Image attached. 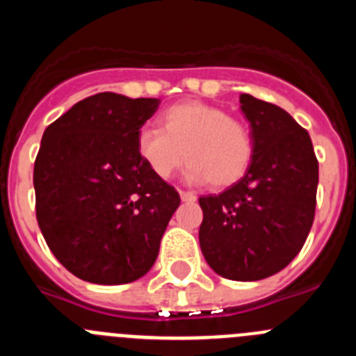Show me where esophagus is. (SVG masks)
<instances>
[{
    "label": "esophagus",
    "mask_w": 356,
    "mask_h": 356,
    "mask_svg": "<svg viewBox=\"0 0 356 356\" xmlns=\"http://www.w3.org/2000/svg\"><path fill=\"white\" fill-rule=\"evenodd\" d=\"M180 197L181 201H188V203H191V201H196V194L191 193V191H180Z\"/></svg>",
    "instance_id": "34e87169"
}]
</instances>
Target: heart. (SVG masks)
Instances as JSON below:
<instances>
[{"label":"heart","mask_w":356,"mask_h":356,"mask_svg":"<svg viewBox=\"0 0 356 356\" xmlns=\"http://www.w3.org/2000/svg\"><path fill=\"white\" fill-rule=\"evenodd\" d=\"M159 124L140 128L137 153L160 180L171 178L187 159L188 181L225 188L242 180L253 162L251 128L221 106L176 103L160 114Z\"/></svg>","instance_id":"b5f03b06"}]
</instances>
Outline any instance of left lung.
Returning a JSON list of instances; mask_svg holds the SVG:
<instances>
[{
    "mask_svg": "<svg viewBox=\"0 0 356 356\" xmlns=\"http://www.w3.org/2000/svg\"><path fill=\"white\" fill-rule=\"evenodd\" d=\"M254 156L242 180L200 197V246L217 275L254 282L301 251L316 216L319 163L312 140L284 108L241 94Z\"/></svg>",
    "mask_w": 356,
    "mask_h": 356,
    "instance_id": "obj_1",
    "label": "left lung"
}]
</instances>
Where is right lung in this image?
<instances>
[{"mask_svg":"<svg viewBox=\"0 0 356 356\" xmlns=\"http://www.w3.org/2000/svg\"><path fill=\"white\" fill-rule=\"evenodd\" d=\"M156 97L99 92L44 130L33 168L37 222L56 260L78 278L130 284L155 264L180 194L137 153Z\"/></svg>","mask_w":356,"mask_h":356,"instance_id":"obj_1","label":"right lung"}]
</instances>
